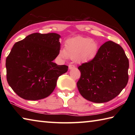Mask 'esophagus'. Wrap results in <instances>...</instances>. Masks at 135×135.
Returning <instances> with one entry per match:
<instances>
[{
    "mask_svg": "<svg viewBox=\"0 0 135 135\" xmlns=\"http://www.w3.org/2000/svg\"><path fill=\"white\" fill-rule=\"evenodd\" d=\"M75 67V65H73V64H70L69 65H68V68H69L70 70H71V69H73V68H74Z\"/></svg>",
    "mask_w": 135,
    "mask_h": 135,
    "instance_id": "esophagus-1",
    "label": "esophagus"
}]
</instances>
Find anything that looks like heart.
<instances>
[{"label": "heart", "instance_id": "heart-1", "mask_svg": "<svg viewBox=\"0 0 135 135\" xmlns=\"http://www.w3.org/2000/svg\"><path fill=\"white\" fill-rule=\"evenodd\" d=\"M98 49V44L92 38L77 36L66 41L65 49L61 50L59 55L63 58H70L78 62H84L94 58Z\"/></svg>", "mask_w": 135, "mask_h": 135}]
</instances>
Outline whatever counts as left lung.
Masks as SVG:
<instances>
[{"label": "left lung", "mask_w": 135, "mask_h": 135, "mask_svg": "<svg viewBox=\"0 0 135 135\" xmlns=\"http://www.w3.org/2000/svg\"><path fill=\"white\" fill-rule=\"evenodd\" d=\"M129 67L122 47L112 41L105 42L92 60L78 67L81 73L77 83L80 93L95 103L109 101L127 85Z\"/></svg>", "instance_id": "8db88e82"}]
</instances>
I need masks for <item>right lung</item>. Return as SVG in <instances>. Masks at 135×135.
<instances>
[{
  "label": "right lung",
  "mask_w": 135,
  "mask_h": 135,
  "mask_svg": "<svg viewBox=\"0 0 135 135\" xmlns=\"http://www.w3.org/2000/svg\"><path fill=\"white\" fill-rule=\"evenodd\" d=\"M60 35L33 33L15 43L6 59V79L20 97L36 100L48 97L68 67L53 61L59 54Z\"/></svg>",
  "instance_id": "1"
}]
</instances>
